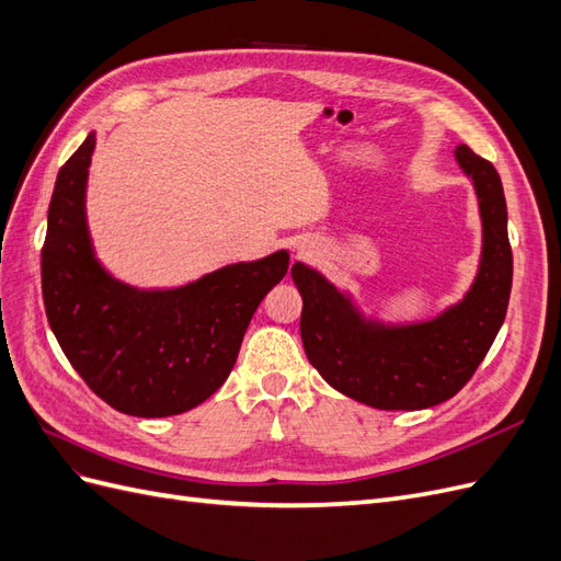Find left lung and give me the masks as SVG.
Here are the masks:
<instances>
[{
  "mask_svg": "<svg viewBox=\"0 0 561 561\" xmlns=\"http://www.w3.org/2000/svg\"><path fill=\"white\" fill-rule=\"evenodd\" d=\"M456 159L480 198V274L458 307L412 328H367L348 299L316 271L293 266L304 299L299 332L309 363L339 393L377 410H423L454 398L503 325L513 287V248L496 168L466 145Z\"/></svg>",
  "mask_w": 561,
  "mask_h": 561,
  "instance_id": "left-lung-1",
  "label": "left lung"
}]
</instances>
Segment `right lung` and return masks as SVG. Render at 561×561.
I'll use <instances>...</instances> for the list:
<instances>
[{
  "mask_svg": "<svg viewBox=\"0 0 561 561\" xmlns=\"http://www.w3.org/2000/svg\"><path fill=\"white\" fill-rule=\"evenodd\" d=\"M91 133L60 168L42 248L48 325L98 398L130 416H173L208 400L239 358L252 313L287 274L285 250L168 293H138L93 257L83 215Z\"/></svg>",
  "mask_w": 561,
  "mask_h": 561,
  "instance_id": "right-lung-1",
  "label": "right lung"
}]
</instances>
